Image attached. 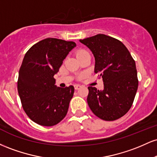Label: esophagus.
Here are the masks:
<instances>
[{
  "mask_svg": "<svg viewBox=\"0 0 157 157\" xmlns=\"http://www.w3.org/2000/svg\"><path fill=\"white\" fill-rule=\"evenodd\" d=\"M80 87H81V86H80V85H78V84H76V85H75V89H76V90L79 89H80Z\"/></svg>",
  "mask_w": 157,
  "mask_h": 157,
  "instance_id": "34e87169",
  "label": "esophagus"
}]
</instances>
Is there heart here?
<instances>
[{
	"label": "heart",
	"instance_id": "b5f03b06",
	"mask_svg": "<svg viewBox=\"0 0 157 157\" xmlns=\"http://www.w3.org/2000/svg\"><path fill=\"white\" fill-rule=\"evenodd\" d=\"M86 52V50H79V51L77 52V56L78 55H80V53H82V52Z\"/></svg>",
	"mask_w": 157,
	"mask_h": 157
}]
</instances>
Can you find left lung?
Instances as JSON below:
<instances>
[{"label": "left lung", "instance_id": "8db88e82", "mask_svg": "<svg viewBox=\"0 0 157 157\" xmlns=\"http://www.w3.org/2000/svg\"><path fill=\"white\" fill-rule=\"evenodd\" d=\"M92 52L94 72L102 77V91L89 86L87 102L92 112L105 121L122 117L131 109L138 88L136 64L121 41L98 35L80 40Z\"/></svg>", "mask_w": 157, "mask_h": 157}]
</instances>
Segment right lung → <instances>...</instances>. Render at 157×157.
Returning <instances> with one entry per match:
<instances>
[{"instance_id": "add662e5", "label": "right lung", "mask_w": 157, "mask_h": 157, "mask_svg": "<svg viewBox=\"0 0 157 157\" xmlns=\"http://www.w3.org/2000/svg\"><path fill=\"white\" fill-rule=\"evenodd\" d=\"M75 46L72 41L46 38L33 45L24 56L17 91L27 116L38 125H57L68 112L75 88L57 87L54 75Z\"/></svg>"}]
</instances>
